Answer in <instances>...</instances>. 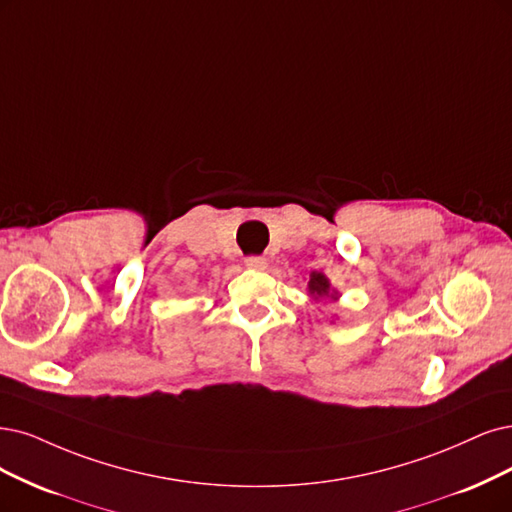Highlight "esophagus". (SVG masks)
Wrapping results in <instances>:
<instances>
[{
	"instance_id": "34e87169",
	"label": "esophagus",
	"mask_w": 512,
	"mask_h": 512,
	"mask_svg": "<svg viewBox=\"0 0 512 512\" xmlns=\"http://www.w3.org/2000/svg\"><path fill=\"white\" fill-rule=\"evenodd\" d=\"M244 266L251 268V270H266L268 268V259L261 257V255H251L244 259Z\"/></svg>"
}]
</instances>
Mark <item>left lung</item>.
<instances>
[{"label": "left lung", "mask_w": 512, "mask_h": 512, "mask_svg": "<svg viewBox=\"0 0 512 512\" xmlns=\"http://www.w3.org/2000/svg\"><path fill=\"white\" fill-rule=\"evenodd\" d=\"M308 289L314 295V299L318 297H329V280L320 274V272H312L310 274V282H308ZM333 297V295H331Z\"/></svg>", "instance_id": "obj_1"}]
</instances>
